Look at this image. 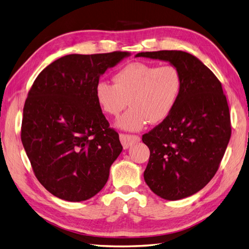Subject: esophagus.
I'll return each mask as SVG.
<instances>
[{
    "label": "esophagus",
    "instance_id": "1",
    "mask_svg": "<svg viewBox=\"0 0 249 249\" xmlns=\"http://www.w3.org/2000/svg\"><path fill=\"white\" fill-rule=\"evenodd\" d=\"M119 138H120V142H122L124 148H127L132 144H134V143H137L138 141H140V137L138 136V135H133V134L131 135V134L120 133Z\"/></svg>",
    "mask_w": 249,
    "mask_h": 249
}]
</instances>
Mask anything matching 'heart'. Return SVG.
Instances as JSON below:
<instances>
[{
	"label": "heart",
	"mask_w": 249,
	"mask_h": 249,
	"mask_svg": "<svg viewBox=\"0 0 249 249\" xmlns=\"http://www.w3.org/2000/svg\"><path fill=\"white\" fill-rule=\"evenodd\" d=\"M113 80L114 84L105 80L96 83L95 100L110 116H118L129 100L131 108L118 120V125L131 131L167 118L183 90V74L172 64L132 62L118 70Z\"/></svg>",
	"instance_id": "heart-1"
}]
</instances>
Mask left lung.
Masks as SVG:
<instances>
[{"label":"left lung","mask_w":249,"mask_h":249,"mask_svg":"<svg viewBox=\"0 0 249 249\" xmlns=\"http://www.w3.org/2000/svg\"><path fill=\"white\" fill-rule=\"evenodd\" d=\"M178 66L183 90L175 109L142 136L149 148L147 186L168 200L202 189L219 168L231 134L230 109L220 81L201 61L182 51L139 53Z\"/></svg>","instance_id":"8db88e82"}]
</instances>
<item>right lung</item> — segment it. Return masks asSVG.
I'll list each match as a JSON object with an SVG mask.
<instances>
[{
    "instance_id": "add662e5",
    "label": "right lung",
    "mask_w": 249,
    "mask_h": 249,
    "mask_svg": "<svg viewBox=\"0 0 249 249\" xmlns=\"http://www.w3.org/2000/svg\"><path fill=\"white\" fill-rule=\"evenodd\" d=\"M129 53L72 54L47 66L24 106L20 138L39 183L67 201L91 198L106 185L123 146L95 100L108 67Z\"/></svg>"
}]
</instances>
